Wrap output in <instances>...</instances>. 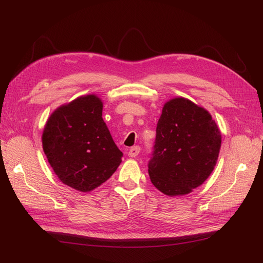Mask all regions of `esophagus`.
<instances>
[{
  "label": "esophagus",
  "instance_id": "esophagus-1",
  "mask_svg": "<svg viewBox=\"0 0 263 263\" xmlns=\"http://www.w3.org/2000/svg\"><path fill=\"white\" fill-rule=\"evenodd\" d=\"M139 151H140V147H139V146H134V147H132V148L129 149L128 156H129V157H136V156H138Z\"/></svg>",
  "mask_w": 263,
  "mask_h": 263
}]
</instances>
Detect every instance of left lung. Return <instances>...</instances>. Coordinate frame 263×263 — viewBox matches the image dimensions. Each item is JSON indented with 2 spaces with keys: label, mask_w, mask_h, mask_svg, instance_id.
<instances>
[{
  "label": "left lung",
  "mask_w": 263,
  "mask_h": 263,
  "mask_svg": "<svg viewBox=\"0 0 263 263\" xmlns=\"http://www.w3.org/2000/svg\"><path fill=\"white\" fill-rule=\"evenodd\" d=\"M156 132L148 163L151 183L169 196L202 185L216 165L221 144L211 114L187 99H172L164 104Z\"/></svg>",
  "instance_id": "left-lung-1"
}]
</instances>
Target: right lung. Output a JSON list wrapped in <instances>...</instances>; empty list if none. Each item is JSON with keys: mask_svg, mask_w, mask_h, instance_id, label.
<instances>
[{"mask_svg": "<svg viewBox=\"0 0 263 263\" xmlns=\"http://www.w3.org/2000/svg\"><path fill=\"white\" fill-rule=\"evenodd\" d=\"M103 103L94 94L84 95L50 115L43 133V149L62 183L90 192L110 178L122 162L102 118Z\"/></svg>", "mask_w": 263, "mask_h": 263, "instance_id": "1", "label": "right lung"}]
</instances>
